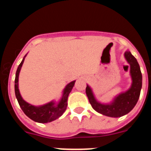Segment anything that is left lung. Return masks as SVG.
Returning a JSON list of instances; mask_svg holds the SVG:
<instances>
[{"instance_id": "8db88e82", "label": "left lung", "mask_w": 151, "mask_h": 151, "mask_svg": "<svg viewBox=\"0 0 151 151\" xmlns=\"http://www.w3.org/2000/svg\"><path fill=\"white\" fill-rule=\"evenodd\" d=\"M125 59L130 66V76L132 78L131 87L124 92L114 97L111 102L101 103L96 99L91 88L87 85L86 94L91 105L95 111L106 116L121 117L126 115L132 110L138 102L142 87V74L135 57L127 50L124 54Z\"/></svg>"}]
</instances>
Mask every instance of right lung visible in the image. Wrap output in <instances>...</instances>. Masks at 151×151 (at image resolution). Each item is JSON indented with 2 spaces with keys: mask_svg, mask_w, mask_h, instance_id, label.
<instances>
[{
  "mask_svg": "<svg viewBox=\"0 0 151 151\" xmlns=\"http://www.w3.org/2000/svg\"><path fill=\"white\" fill-rule=\"evenodd\" d=\"M26 55L27 54L25 55L22 62L19 65L17 73H16V97H17L19 104L20 106L22 111L32 120L35 121L36 122H39V123L50 122L60 117L63 114L64 112L66 111L68 104V96H69V93L71 92L72 89L74 86L76 80L69 82L66 85L65 88L63 91L62 97H61V98L58 102H56L55 101H51L50 102L47 103L44 105H40V106H35V105L30 104L28 102H26V101H24L20 94L19 89V76L21 68H22V64H23Z\"/></svg>",
  "mask_w": 151,
  "mask_h": 151,
  "instance_id": "right-lung-1",
  "label": "right lung"
}]
</instances>
